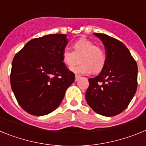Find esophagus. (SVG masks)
Segmentation results:
<instances>
[{
    "label": "esophagus",
    "mask_w": 146,
    "mask_h": 146,
    "mask_svg": "<svg viewBox=\"0 0 146 146\" xmlns=\"http://www.w3.org/2000/svg\"><path fill=\"white\" fill-rule=\"evenodd\" d=\"M80 78H81V76H79V75H76V79H75V81L77 82V81H78Z\"/></svg>",
    "instance_id": "34e87169"
}]
</instances>
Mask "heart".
I'll list each match as a JSON object with an SVG mask.
<instances>
[{"label": "heart", "mask_w": 146, "mask_h": 146, "mask_svg": "<svg viewBox=\"0 0 146 146\" xmlns=\"http://www.w3.org/2000/svg\"><path fill=\"white\" fill-rule=\"evenodd\" d=\"M73 50L64 48L62 53L64 64L70 68L78 62L81 64L72 68V71L79 74L92 72L98 73L103 70L106 64V54L104 48L96 45L94 42L80 38L73 43Z\"/></svg>", "instance_id": "b5f03b06"}]
</instances>
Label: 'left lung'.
Segmentation results:
<instances>
[{
	"mask_svg": "<svg viewBox=\"0 0 146 146\" xmlns=\"http://www.w3.org/2000/svg\"><path fill=\"white\" fill-rule=\"evenodd\" d=\"M105 46L106 64L98 76L89 78L85 94L89 106L99 115L111 117L126 110L137 87V64L123 43L94 33Z\"/></svg>",
	"mask_w": 146,
	"mask_h": 146,
	"instance_id": "1",
	"label": "left lung"
}]
</instances>
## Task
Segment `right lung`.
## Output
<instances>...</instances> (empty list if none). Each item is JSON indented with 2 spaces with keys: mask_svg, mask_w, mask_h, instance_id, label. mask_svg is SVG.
<instances>
[{
  "mask_svg": "<svg viewBox=\"0 0 146 146\" xmlns=\"http://www.w3.org/2000/svg\"><path fill=\"white\" fill-rule=\"evenodd\" d=\"M67 35H45L30 40L12 61L10 82L20 106L28 113L42 116L57 108L75 74L62 61Z\"/></svg>",
  "mask_w": 146,
  "mask_h": 146,
  "instance_id": "add662e5",
  "label": "right lung"
}]
</instances>
